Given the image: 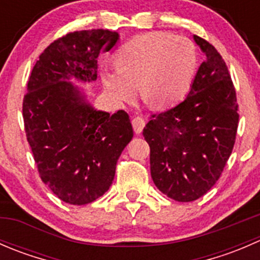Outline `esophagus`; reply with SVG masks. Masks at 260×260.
Here are the masks:
<instances>
[{
    "instance_id": "1",
    "label": "esophagus",
    "mask_w": 260,
    "mask_h": 260,
    "mask_svg": "<svg viewBox=\"0 0 260 260\" xmlns=\"http://www.w3.org/2000/svg\"><path fill=\"white\" fill-rule=\"evenodd\" d=\"M132 124H133V129L137 135L142 133L143 127H145L146 122H145V118L141 117V115H137V117H133L132 118Z\"/></svg>"
}]
</instances>
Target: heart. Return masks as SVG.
Listing matches in <instances>:
<instances>
[{
  "instance_id": "b5f03b06",
  "label": "heart",
  "mask_w": 260,
  "mask_h": 260,
  "mask_svg": "<svg viewBox=\"0 0 260 260\" xmlns=\"http://www.w3.org/2000/svg\"><path fill=\"white\" fill-rule=\"evenodd\" d=\"M117 68L104 69L102 80L115 103L131 102L143 94L159 108L185 98L195 79L199 64L195 44L183 36L165 31L138 35L115 55Z\"/></svg>"
}]
</instances>
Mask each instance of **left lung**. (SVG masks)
<instances>
[{
    "instance_id": "obj_1",
    "label": "left lung",
    "mask_w": 260,
    "mask_h": 260,
    "mask_svg": "<svg viewBox=\"0 0 260 260\" xmlns=\"http://www.w3.org/2000/svg\"><path fill=\"white\" fill-rule=\"evenodd\" d=\"M205 54L188 95L152 114L143 129L154 185L180 203L198 200L216 183L237 138V91L221 55L193 36Z\"/></svg>"
}]
</instances>
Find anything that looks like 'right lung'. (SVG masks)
Instances as JSON below:
<instances>
[{"instance_id":"add662e5","label":"right lung","mask_w":260,"mask_h":260,"mask_svg":"<svg viewBox=\"0 0 260 260\" xmlns=\"http://www.w3.org/2000/svg\"><path fill=\"white\" fill-rule=\"evenodd\" d=\"M118 34L83 30L61 36L39 56L23 96L26 138L39 175L64 203L85 205L107 192L115 166L133 137L129 115L95 111L69 80L98 75V56Z\"/></svg>"}]
</instances>
